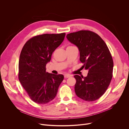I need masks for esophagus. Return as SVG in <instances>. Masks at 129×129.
Masks as SVG:
<instances>
[{
    "mask_svg": "<svg viewBox=\"0 0 129 129\" xmlns=\"http://www.w3.org/2000/svg\"><path fill=\"white\" fill-rule=\"evenodd\" d=\"M70 77H71V76L69 75H64V78H69Z\"/></svg>",
    "mask_w": 129,
    "mask_h": 129,
    "instance_id": "1",
    "label": "esophagus"
}]
</instances>
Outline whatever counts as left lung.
Returning a JSON list of instances; mask_svg holds the SVG:
<instances>
[{"label": "left lung", "mask_w": 129, "mask_h": 129, "mask_svg": "<svg viewBox=\"0 0 129 129\" xmlns=\"http://www.w3.org/2000/svg\"><path fill=\"white\" fill-rule=\"evenodd\" d=\"M67 39L78 48L82 69L88 70L86 77L75 75L77 95L87 101H94L106 92L113 77V61L104 41L96 33L81 30L67 35Z\"/></svg>", "instance_id": "left-lung-1"}]
</instances>
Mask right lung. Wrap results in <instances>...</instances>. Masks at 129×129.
Instances as JSON below:
<instances>
[{"label":"right lung","mask_w":129,"mask_h":129,"mask_svg":"<svg viewBox=\"0 0 129 129\" xmlns=\"http://www.w3.org/2000/svg\"><path fill=\"white\" fill-rule=\"evenodd\" d=\"M65 33L44 34L29 39L24 45L19 60L18 79L30 99L45 104L56 97L64 79L62 75L46 71L52 52L63 41Z\"/></svg>","instance_id":"right-lung-1"}]
</instances>
